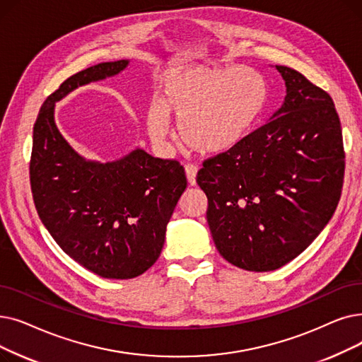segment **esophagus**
Returning a JSON list of instances; mask_svg holds the SVG:
<instances>
[{
  "label": "esophagus",
  "mask_w": 362,
  "mask_h": 362,
  "mask_svg": "<svg viewBox=\"0 0 362 362\" xmlns=\"http://www.w3.org/2000/svg\"><path fill=\"white\" fill-rule=\"evenodd\" d=\"M185 171H186V177H187V182H189L191 185H195V183H197V173H198V165H195V164H191V163H187V164H185Z\"/></svg>",
  "instance_id": "1"
}]
</instances>
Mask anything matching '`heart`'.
<instances>
[{
    "mask_svg": "<svg viewBox=\"0 0 362 362\" xmlns=\"http://www.w3.org/2000/svg\"><path fill=\"white\" fill-rule=\"evenodd\" d=\"M268 87L247 66H189L168 72L158 102L146 112L152 144L167 145L170 115L179 122L182 142L199 153H222L251 133L262 115Z\"/></svg>",
    "mask_w": 362,
    "mask_h": 362,
    "instance_id": "heart-1",
    "label": "heart"
}]
</instances>
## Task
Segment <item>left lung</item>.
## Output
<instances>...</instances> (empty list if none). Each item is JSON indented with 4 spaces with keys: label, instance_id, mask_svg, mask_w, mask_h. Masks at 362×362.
<instances>
[{
    "label": "left lung",
    "instance_id": "left-lung-1",
    "mask_svg": "<svg viewBox=\"0 0 362 362\" xmlns=\"http://www.w3.org/2000/svg\"><path fill=\"white\" fill-rule=\"evenodd\" d=\"M287 94L272 119L202 163L213 241L245 271H275L305 251L333 217L344 177L333 99L305 75L278 66Z\"/></svg>",
    "mask_w": 362,
    "mask_h": 362
}]
</instances>
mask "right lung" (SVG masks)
Returning a JSON list of instances; mask_svg holds the SVG:
<instances>
[{
	"mask_svg": "<svg viewBox=\"0 0 362 362\" xmlns=\"http://www.w3.org/2000/svg\"><path fill=\"white\" fill-rule=\"evenodd\" d=\"M127 65L105 62L62 83L40 109L29 163L30 191L47 230L69 257L109 279L136 278L156 262L187 186L177 160L136 149L114 163L86 161L56 127L54 102Z\"/></svg>",
	"mask_w": 362,
	"mask_h": 362,
	"instance_id": "add662e5",
	"label": "right lung"
}]
</instances>
